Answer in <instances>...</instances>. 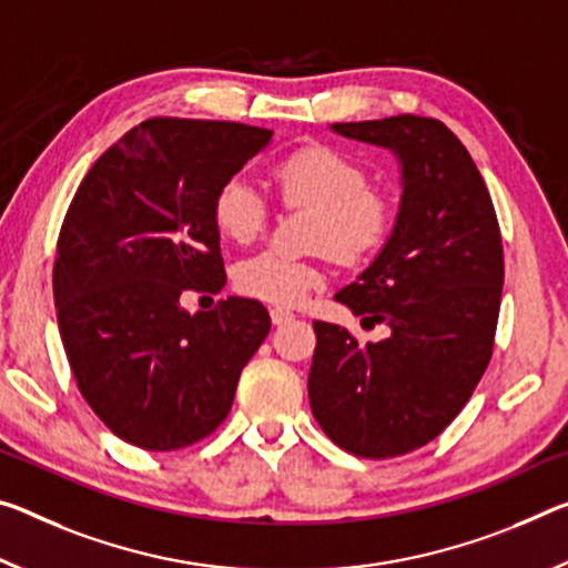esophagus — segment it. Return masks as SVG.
<instances>
[{"label": "esophagus", "instance_id": "1", "mask_svg": "<svg viewBox=\"0 0 568 568\" xmlns=\"http://www.w3.org/2000/svg\"><path fill=\"white\" fill-rule=\"evenodd\" d=\"M270 318H273L275 326H283V323L293 321V313L285 311V308H270Z\"/></svg>", "mask_w": 568, "mask_h": 568}]
</instances>
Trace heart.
Here are the masks:
<instances>
[{
    "label": "heart",
    "instance_id": "b5f03b06",
    "mask_svg": "<svg viewBox=\"0 0 568 568\" xmlns=\"http://www.w3.org/2000/svg\"><path fill=\"white\" fill-rule=\"evenodd\" d=\"M273 179L287 206L316 210L313 245L326 247L338 263L364 265L389 242L397 210L389 194L368 184V171L346 151L308 143L273 166ZM270 217L267 196L245 174L224 179L212 200V220L222 237L252 242ZM323 283V270L311 260L265 250L235 267V287L250 298L293 305Z\"/></svg>",
    "mask_w": 568,
    "mask_h": 568
}]
</instances>
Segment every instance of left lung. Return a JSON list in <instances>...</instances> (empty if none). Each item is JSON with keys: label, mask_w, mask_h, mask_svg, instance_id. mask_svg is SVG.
<instances>
[{"label": "left lung", "mask_w": 568, "mask_h": 568, "mask_svg": "<svg viewBox=\"0 0 568 568\" xmlns=\"http://www.w3.org/2000/svg\"><path fill=\"white\" fill-rule=\"evenodd\" d=\"M331 129L399 159L392 237L336 293L392 336L362 346L336 323H313L308 397L333 443L386 460L432 443L488 368L506 275L500 227L478 166L443 121L404 113Z\"/></svg>", "instance_id": "1"}]
</instances>
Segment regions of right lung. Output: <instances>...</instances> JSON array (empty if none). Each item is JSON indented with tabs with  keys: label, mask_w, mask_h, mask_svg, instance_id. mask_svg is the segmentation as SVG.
I'll use <instances>...</instances> for the list:
<instances>
[{
	"label": "right lung",
	"mask_w": 568,
	"mask_h": 568,
	"mask_svg": "<svg viewBox=\"0 0 568 568\" xmlns=\"http://www.w3.org/2000/svg\"><path fill=\"white\" fill-rule=\"evenodd\" d=\"M270 139L232 121L149 119L68 206L52 267L62 346L90 409L125 443L169 453L210 437L270 333L257 301L182 308L184 291L227 283L212 200Z\"/></svg>",
	"instance_id": "add662e5"
}]
</instances>
